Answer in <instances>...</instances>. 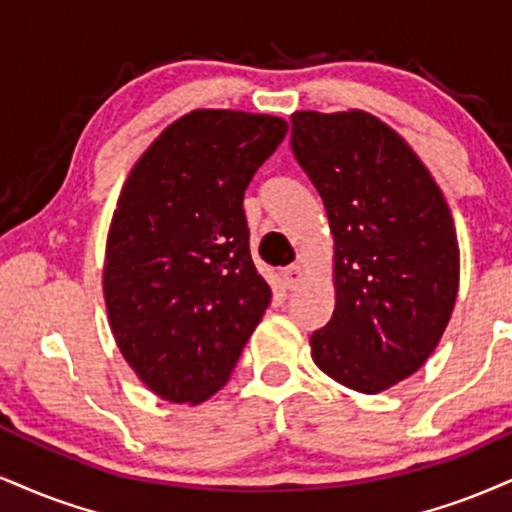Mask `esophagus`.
<instances>
[{
	"mask_svg": "<svg viewBox=\"0 0 512 512\" xmlns=\"http://www.w3.org/2000/svg\"><path fill=\"white\" fill-rule=\"evenodd\" d=\"M300 279H303V267H300V264H291V267L281 269V274H279L283 291H295Z\"/></svg>",
	"mask_w": 512,
	"mask_h": 512,
	"instance_id": "34e87169",
	"label": "esophagus"
}]
</instances>
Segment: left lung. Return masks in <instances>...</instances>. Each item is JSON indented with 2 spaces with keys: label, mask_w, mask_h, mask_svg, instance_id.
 I'll return each instance as SVG.
<instances>
[{
  "label": "left lung",
  "mask_w": 512,
  "mask_h": 512,
  "mask_svg": "<svg viewBox=\"0 0 512 512\" xmlns=\"http://www.w3.org/2000/svg\"><path fill=\"white\" fill-rule=\"evenodd\" d=\"M291 150L334 236L336 307L312 360L379 393L420 369L451 319L460 279L451 209L427 166L367 112H295Z\"/></svg>",
  "instance_id": "left-lung-1"
}]
</instances>
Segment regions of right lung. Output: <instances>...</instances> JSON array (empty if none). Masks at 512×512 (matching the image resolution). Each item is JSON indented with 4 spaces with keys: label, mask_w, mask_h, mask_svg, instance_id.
Masks as SVG:
<instances>
[{
    "label": "right lung",
    "mask_w": 512,
    "mask_h": 512,
    "mask_svg": "<svg viewBox=\"0 0 512 512\" xmlns=\"http://www.w3.org/2000/svg\"><path fill=\"white\" fill-rule=\"evenodd\" d=\"M286 131L279 116L197 109L164 128L123 183L104 303L121 355L159 398L197 405L217 393L272 303L243 197Z\"/></svg>",
    "instance_id": "obj_1"
}]
</instances>
